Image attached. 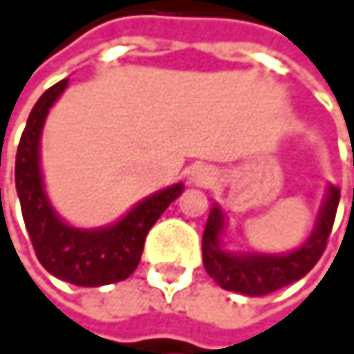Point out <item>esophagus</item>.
Segmentation results:
<instances>
[{
  "mask_svg": "<svg viewBox=\"0 0 354 354\" xmlns=\"http://www.w3.org/2000/svg\"><path fill=\"white\" fill-rule=\"evenodd\" d=\"M191 183L197 187H212L216 183V171L209 165H199L191 174Z\"/></svg>",
  "mask_w": 354,
  "mask_h": 354,
  "instance_id": "esophagus-1",
  "label": "esophagus"
}]
</instances>
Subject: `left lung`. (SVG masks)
<instances>
[{"mask_svg": "<svg viewBox=\"0 0 354 354\" xmlns=\"http://www.w3.org/2000/svg\"><path fill=\"white\" fill-rule=\"evenodd\" d=\"M340 201V189H327V197L321 205L315 231L308 239L288 254H233L220 243L224 233V214L218 205L212 207L205 231H203V266L212 279L229 292L245 296H266L281 290L302 277L319 262L327 237L332 233L336 209Z\"/></svg>", "mask_w": 354, "mask_h": 354, "instance_id": "8db88e82", "label": "left lung"}]
</instances>
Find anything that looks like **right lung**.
Masks as SVG:
<instances>
[{
	"mask_svg": "<svg viewBox=\"0 0 354 354\" xmlns=\"http://www.w3.org/2000/svg\"><path fill=\"white\" fill-rule=\"evenodd\" d=\"M68 80L58 82L35 102L16 153V193L33 250L41 266L62 281L82 288H98L128 279L136 270L145 239L165 207L185 189L171 185L138 205L121 220L102 229H75L52 207L39 167V138L46 117Z\"/></svg>",
	"mask_w": 354,
	"mask_h": 354,
	"instance_id": "1",
	"label": "right lung"
}]
</instances>
